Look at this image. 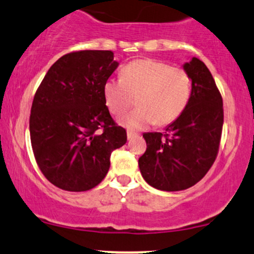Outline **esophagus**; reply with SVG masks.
<instances>
[{
	"instance_id": "34e87169",
	"label": "esophagus",
	"mask_w": 254,
	"mask_h": 254,
	"mask_svg": "<svg viewBox=\"0 0 254 254\" xmlns=\"http://www.w3.org/2000/svg\"><path fill=\"white\" fill-rule=\"evenodd\" d=\"M136 135H138V134H136V133H134V132H132V130H128V132H127V138H128V140H132V139L135 138Z\"/></svg>"
}]
</instances>
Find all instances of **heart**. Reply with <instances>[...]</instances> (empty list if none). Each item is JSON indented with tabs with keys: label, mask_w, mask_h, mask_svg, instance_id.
Segmentation results:
<instances>
[{
	"label": "heart",
	"mask_w": 254,
	"mask_h": 254,
	"mask_svg": "<svg viewBox=\"0 0 254 254\" xmlns=\"http://www.w3.org/2000/svg\"><path fill=\"white\" fill-rule=\"evenodd\" d=\"M190 78L186 70L156 60H135L122 68L121 78L104 82L105 103L119 114L135 102L138 108L119 116L118 122L129 129H142L155 122L175 121L189 104Z\"/></svg>",
	"instance_id": "heart-1"
}]
</instances>
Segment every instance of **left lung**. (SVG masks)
I'll return each instance as SVG.
<instances>
[{
    "label": "left lung",
    "mask_w": 254,
    "mask_h": 254,
    "mask_svg": "<svg viewBox=\"0 0 254 254\" xmlns=\"http://www.w3.org/2000/svg\"><path fill=\"white\" fill-rule=\"evenodd\" d=\"M192 81L189 104L163 133H144L146 151L139 158L144 180L159 190H187L200 181L217 156L223 102L211 73L203 61L185 62Z\"/></svg>",
    "instance_id": "8db88e82"
}]
</instances>
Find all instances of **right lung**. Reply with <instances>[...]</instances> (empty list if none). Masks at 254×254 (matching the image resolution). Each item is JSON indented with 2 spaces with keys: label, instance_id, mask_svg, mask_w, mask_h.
<instances>
[{
  "label": "right lung",
  "instance_id": "1",
  "mask_svg": "<svg viewBox=\"0 0 254 254\" xmlns=\"http://www.w3.org/2000/svg\"><path fill=\"white\" fill-rule=\"evenodd\" d=\"M119 62L110 50H82L60 58L33 98L30 135L45 178L59 189L82 192L107 175L110 156L127 141L105 105L104 82Z\"/></svg>",
  "mask_w": 254,
  "mask_h": 254
}]
</instances>
